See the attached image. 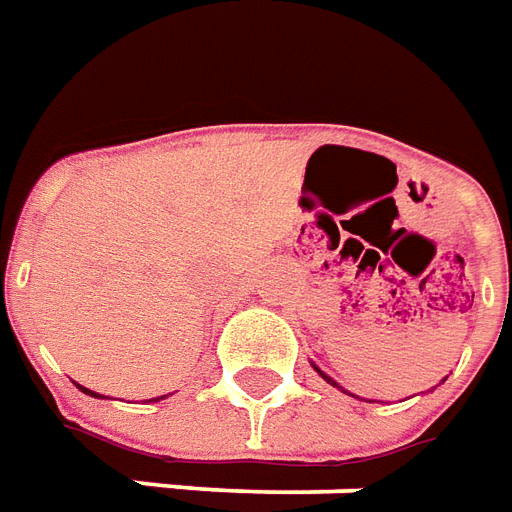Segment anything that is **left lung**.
<instances>
[{
    "instance_id": "obj_1",
    "label": "left lung",
    "mask_w": 512,
    "mask_h": 512,
    "mask_svg": "<svg viewBox=\"0 0 512 512\" xmlns=\"http://www.w3.org/2000/svg\"><path fill=\"white\" fill-rule=\"evenodd\" d=\"M314 369H317V366H314ZM317 372H320L322 378L328 380V383H331V386H336V389H342V386H339V383H336V380H333V378H328V375H325V372H322V369H317ZM342 391H344V389H342Z\"/></svg>"
}]
</instances>
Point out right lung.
Returning <instances> with one entry per match:
<instances>
[{
  "mask_svg": "<svg viewBox=\"0 0 512 512\" xmlns=\"http://www.w3.org/2000/svg\"><path fill=\"white\" fill-rule=\"evenodd\" d=\"M79 389H82V386H79ZM82 391H85V394H90V397H99L96 391H90V389H82ZM157 400H159V397H157Z\"/></svg>",
  "mask_w": 512,
  "mask_h": 512,
  "instance_id": "obj_1",
  "label": "right lung"
}]
</instances>
